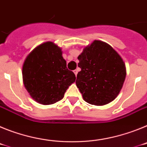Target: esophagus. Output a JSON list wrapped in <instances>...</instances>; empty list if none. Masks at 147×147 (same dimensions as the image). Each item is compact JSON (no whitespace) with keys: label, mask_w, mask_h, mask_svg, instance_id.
<instances>
[{"label":"esophagus","mask_w":147,"mask_h":147,"mask_svg":"<svg viewBox=\"0 0 147 147\" xmlns=\"http://www.w3.org/2000/svg\"><path fill=\"white\" fill-rule=\"evenodd\" d=\"M74 74H75V75H76V76H77V74H78V69L74 70Z\"/></svg>","instance_id":"esophagus-1"}]
</instances>
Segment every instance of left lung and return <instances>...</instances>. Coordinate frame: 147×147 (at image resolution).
<instances>
[{
  "label": "left lung",
  "instance_id": "1",
  "mask_svg": "<svg viewBox=\"0 0 147 147\" xmlns=\"http://www.w3.org/2000/svg\"><path fill=\"white\" fill-rule=\"evenodd\" d=\"M76 84L85 102L107 105L113 101L123 87L126 67L124 61L109 44L94 40L78 57Z\"/></svg>",
  "mask_w": 147,
  "mask_h": 147
}]
</instances>
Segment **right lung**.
Masks as SVG:
<instances>
[{
  "label": "right lung",
  "instance_id": "right-lung-1",
  "mask_svg": "<svg viewBox=\"0 0 147 147\" xmlns=\"http://www.w3.org/2000/svg\"><path fill=\"white\" fill-rule=\"evenodd\" d=\"M22 74L30 96L45 105L62 99L76 80L74 72L67 69L61 49L52 42L38 45L27 56Z\"/></svg>",
  "mask_w": 147,
  "mask_h": 147
}]
</instances>
